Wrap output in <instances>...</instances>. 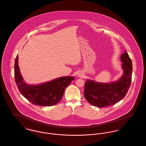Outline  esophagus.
Wrapping results in <instances>:
<instances>
[{"mask_svg": "<svg viewBox=\"0 0 146 146\" xmlns=\"http://www.w3.org/2000/svg\"><path fill=\"white\" fill-rule=\"evenodd\" d=\"M83 73L82 72H79L78 73V76H79V77H83Z\"/></svg>", "mask_w": 146, "mask_h": 146, "instance_id": "obj_1", "label": "esophagus"}]
</instances>
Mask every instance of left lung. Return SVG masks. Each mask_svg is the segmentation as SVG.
<instances>
[{"label": "left lung", "instance_id": "1", "mask_svg": "<svg viewBox=\"0 0 146 146\" xmlns=\"http://www.w3.org/2000/svg\"><path fill=\"white\" fill-rule=\"evenodd\" d=\"M123 74L117 81L110 83L86 79L84 97L91 104L98 107L112 106L125 97L131 83L132 62L126 51L121 55Z\"/></svg>", "mask_w": 146, "mask_h": 146}]
</instances>
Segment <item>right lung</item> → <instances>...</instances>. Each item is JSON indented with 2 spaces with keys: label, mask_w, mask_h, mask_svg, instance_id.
<instances>
[{
  "label": "right lung",
  "mask_w": 146,
  "mask_h": 146,
  "mask_svg": "<svg viewBox=\"0 0 146 146\" xmlns=\"http://www.w3.org/2000/svg\"><path fill=\"white\" fill-rule=\"evenodd\" d=\"M18 56L15 59L14 73L15 82L21 94L33 104L40 106H51L58 103L64 91L74 76L60 77L51 81L38 85L26 83L21 75L18 64Z\"/></svg>",
  "instance_id": "1"
}]
</instances>
